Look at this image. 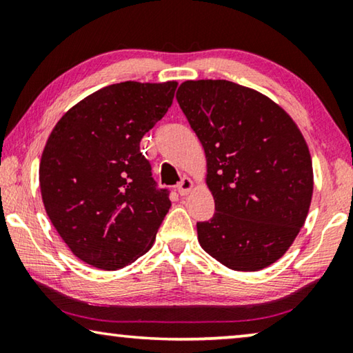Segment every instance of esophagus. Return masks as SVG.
<instances>
[{
    "label": "esophagus",
    "instance_id": "34e87169",
    "mask_svg": "<svg viewBox=\"0 0 353 353\" xmlns=\"http://www.w3.org/2000/svg\"><path fill=\"white\" fill-rule=\"evenodd\" d=\"M191 188H193V181H191L190 177H182L181 182L177 183V191H179V193H181L182 196L188 194L190 191H191Z\"/></svg>",
    "mask_w": 353,
    "mask_h": 353
}]
</instances>
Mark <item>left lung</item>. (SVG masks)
I'll use <instances>...</instances> for the list:
<instances>
[{
    "label": "left lung",
    "mask_w": 353,
    "mask_h": 353,
    "mask_svg": "<svg viewBox=\"0 0 353 353\" xmlns=\"http://www.w3.org/2000/svg\"><path fill=\"white\" fill-rule=\"evenodd\" d=\"M177 103L204 146L212 219L202 249L234 271H260L282 256L305 223L313 166L296 123L265 94L230 81H187Z\"/></svg>",
    "instance_id": "8db88e82"
}]
</instances>
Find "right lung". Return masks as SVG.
Masks as SVG:
<instances>
[{"mask_svg":"<svg viewBox=\"0 0 353 353\" xmlns=\"http://www.w3.org/2000/svg\"><path fill=\"white\" fill-rule=\"evenodd\" d=\"M177 82H119L59 119L40 160L45 210L77 259L104 271L151 249L168 213L140 141L172 104Z\"/></svg>","mask_w":353,"mask_h":353,"instance_id":"right-lung-1","label":"right lung"}]
</instances>
